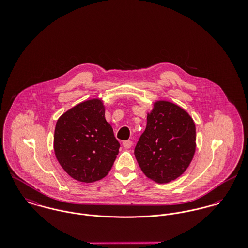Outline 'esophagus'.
Listing matches in <instances>:
<instances>
[{"instance_id": "1", "label": "esophagus", "mask_w": 248, "mask_h": 248, "mask_svg": "<svg viewBox=\"0 0 248 248\" xmlns=\"http://www.w3.org/2000/svg\"><path fill=\"white\" fill-rule=\"evenodd\" d=\"M122 145H123L124 148L129 149V148H131L133 146V141L132 140H125V141H123Z\"/></svg>"}]
</instances>
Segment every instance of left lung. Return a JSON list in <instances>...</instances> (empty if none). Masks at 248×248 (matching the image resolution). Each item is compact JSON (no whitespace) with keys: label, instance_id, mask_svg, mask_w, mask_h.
<instances>
[{"label":"left lung","instance_id":"1","mask_svg":"<svg viewBox=\"0 0 248 248\" xmlns=\"http://www.w3.org/2000/svg\"><path fill=\"white\" fill-rule=\"evenodd\" d=\"M196 150V127L191 116L171 102L158 101L147 116L135 155L146 177L170 182L184 173Z\"/></svg>","mask_w":248,"mask_h":248}]
</instances>
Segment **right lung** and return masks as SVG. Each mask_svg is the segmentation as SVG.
I'll return each mask as SVG.
<instances>
[{
    "label": "right lung",
    "instance_id": "right-lung-1",
    "mask_svg": "<svg viewBox=\"0 0 248 248\" xmlns=\"http://www.w3.org/2000/svg\"><path fill=\"white\" fill-rule=\"evenodd\" d=\"M120 144L105 119L101 100L76 105L60 116L54 131V152L72 178L93 182L106 177Z\"/></svg>",
    "mask_w": 248,
    "mask_h": 248
}]
</instances>
